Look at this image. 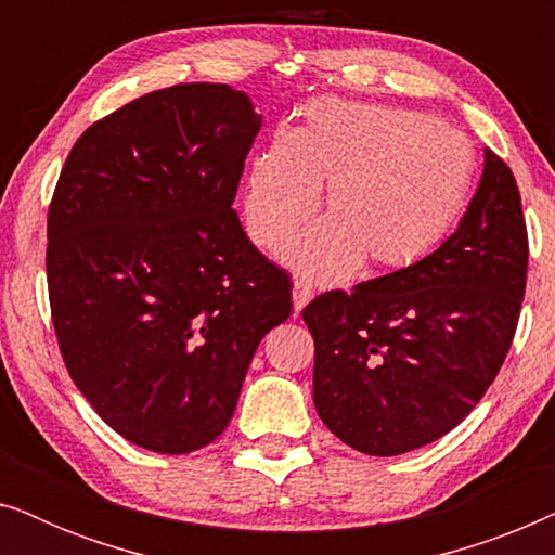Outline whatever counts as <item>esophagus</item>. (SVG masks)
I'll use <instances>...</instances> for the list:
<instances>
[{
    "instance_id": "esophagus-1",
    "label": "esophagus",
    "mask_w": 555,
    "mask_h": 555,
    "mask_svg": "<svg viewBox=\"0 0 555 555\" xmlns=\"http://www.w3.org/2000/svg\"><path fill=\"white\" fill-rule=\"evenodd\" d=\"M310 298H313V285L306 283V280H295L293 283V306L295 313H300L302 308L308 306Z\"/></svg>"
}]
</instances>
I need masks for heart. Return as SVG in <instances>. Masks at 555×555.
I'll use <instances>...</instances> for the list:
<instances>
[{
	"label": "heart",
	"instance_id": "1",
	"mask_svg": "<svg viewBox=\"0 0 555 555\" xmlns=\"http://www.w3.org/2000/svg\"><path fill=\"white\" fill-rule=\"evenodd\" d=\"M475 154L457 128L391 105L321 103L302 126L249 158L242 211L249 240L275 253L318 209L315 230L285 260L315 280L406 268L429 253L465 207Z\"/></svg>",
	"mask_w": 555,
	"mask_h": 555
}]
</instances>
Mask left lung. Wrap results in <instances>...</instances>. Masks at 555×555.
Masks as SVG:
<instances>
[{
  "label": "left lung",
  "instance_id": "obj_1",
  "mask_svg": "<svg viewBox=\"0 0 555 555\" xmlns=\"http://www.w3.org/2000/svg\"><path fill=\"white\" fill-rule=\"evenodd\" d=\"M526 280L518 184L488 149L480 189L442 247L302 310L315 344L318 416L340 442L376 457L444 437L495 382Z\"/></svg>",
  "mask_w": 555,
  "mask_h": 555
}]
</instances>
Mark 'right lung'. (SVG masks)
Returning <instances> with one entry per match:
<instances>
[{
  "instance_id": "1",
  "label": "right lung",
  "mask_w": 555,
  "mask_h": 555,
  "mask_svg": "<svg viewBox=\"0 0 555 555\" xmlns=\"http://www.w3.org/2000/svg\"><path fill=\"white\" fill-rule=\"evenodd\" d=\"M260 120L222 82L154 90L86 128L52 192L60 353L101 420L143 450L215 442L262 336L293 313L291 275L232 209Z\"/></svg>"
}]
</instances>
